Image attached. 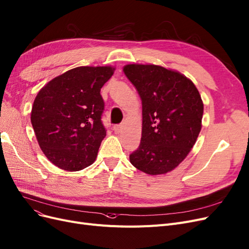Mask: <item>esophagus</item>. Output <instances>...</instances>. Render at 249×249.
Wrapping results in <instances>:
<instances>
[{"label":"esophagus","instance_id":"obj_1","mask_svg":"<svg viewBox=\"0 0 249 249\" xmlns=\"http://www.w3.org/2000/svg\"><path fill=\"white\" fill-rule=\"evenodd\" d=\"M114 131L115 133H120L122 131V125H115L114 126Z\"/></svg>","mask_w":249,"mask_h":249}]
</instances>
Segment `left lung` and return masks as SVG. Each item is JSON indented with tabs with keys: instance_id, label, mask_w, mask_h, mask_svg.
Segmentation results:
<instances>
[{
	"instance_id": "1",
	"label": "left lung",
	"mask_w": 249,
	"mask_h": 249,
	"mask_svg": "<svg viewBox=\"0 0 249 249\" xmlns=\"http://www.w3.org/2000/svg\"><path fill=\"white\" fill-rule=\"evenodd\" d=\"M142 104L140 146L131 164L146 174H164L178 166L201 130L203 103L190 79L155 64H127L123 69Z\"/></svg>"
}]
</instances>
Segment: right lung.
<instances>
[{
	"instance_id": "add662e5",
	"label": "right lung",
	"mask_w": 249,
	"mask_h": 249,
	"mask_svg": "<svg viewBox=\"0 0 249 249\" xmlns=\"http://www.w3.org/2000/svg\"><path fill=\"white\" fill-rule=\"evenodd\" d=\"M112 67H79L48 82L36 96L31 121L48 160L67 171L95 161L107 130L100 89L113 76Z\"/></svg>"
}]
</instances>
